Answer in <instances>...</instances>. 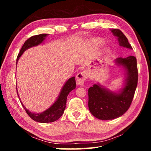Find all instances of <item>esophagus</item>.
I'll list each match as a JSON object with an SVG mask.
<instances>
[{"label":"esophagus","instance_id":"1","mask_svg":"<svg viewBox=\"0 0 151 151\" xmlns=\"http://www.w3.org/2000/svg\"><path fill=\"white\" fill-rule=\"evenodd\" d=\"M76 83L78 85L82 86L88 78V75L85 72H81L76 75Z\"/></svg>","mask_w":151,"mask_h":151}]
</instances>
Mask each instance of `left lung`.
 Masks as SVG:
<instances>
[{
  "instance_id": "obj_1",
  "label": "left lung",
  "mask_w": 151,
  "mask_h": 151,
  "mask_svg": "<svg viewBox=\"0 0 151 151\" xmlns=\"http://www.w3.org/2000/svg\"><path fill=\"white\" fill-rule=\"evenodd\" d=\"M111 31L117 37L120 46L132 49L127 37L120 30L111 29ZM115 61L117 65H123L126 70L124 88L119 93H115L97 84L88 89L89 110L93 116L101 120L114 119L129 110L137 85L138 73L136 57H120Z\"/></svg>"
}]
</instances>
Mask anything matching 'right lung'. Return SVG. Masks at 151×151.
<instances>
[{
  "label": "right lung",
  "mask_w": 151,
  "mask_h": 151,
  "mask_svg": "<svg viewBox=\"0 0 151 151\" xmlns=\"http://www.w3.org/2000/svg\"><path fill=\"white\" fill-rule=\"evenodd\" d=\"M47 34H41L39 35H36V36H33L30 37L29 39H28L25 41L23 45L20 50V52L18 54L17 58V62L19 58L22 55L25 50L27 49H29V48L37 46L40 45L45 39V37L47 36ZM76 88V81H75V77H73L69 78L67 81L65 85L63 86L62 88V91H61L58 98L56 102L51 106L48 108L47 110L42 112L41 114H34L32 113L31 111H29L28 110L25 108L24 106L22 104L21 101V103L23 106L24 109L26 111L27 114L29 115V117L32 119L33 120L36 121L39 123H52V122L55 121L58 119L62 116L63 114L64 110H65L66 107V102H67V95H69V93L73 89H75ZM17 93L18 95V92L17 90ZM19 97V95H18ZM20 100V99H19ZM21 101V100H20Z\"/></svg>",
  "instance_id": "obj_1"
}]
</instances>
